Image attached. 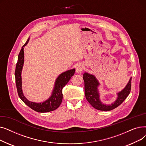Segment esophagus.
<instances>
[{"mask_svg": "<svg viewBox=\"0 0 146 146\" xmlns=\"http://www.w3.org/2000/svg\"><path fill=\"white\" fill-rule=\"evenodd\" d=\"M76 72H78V73H80L82 72L83 69V66L82 64L81 63H79L77 65V66H76Z\"/></svg>", "mask_w": 146, "mask_h": 146, "instance_id": "34e87169", "label": "esophagus"}]
</instances>
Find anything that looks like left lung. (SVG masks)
<instances>
[{"instance_id": "8db88e82", "label": "left lung", "mask_w": 146, "mask_h": 146, "mask_svg": "<svg viewBox=\"0 0 146 146\" xmlns=\"http://www.w3.org/2000/svg\"><path fill=\"white\" fill-rule=\"evenodd\" d=\"M83 78L85 82V94L87 101L94 108L98 110L111 111L116 108L124 101L131 91V78H130L126 87L118 93V98L115 102L110 105H104L99 100V95L98 90V86L99 83L95 76L85 73L83 74Z\"/></svg>"}]
</instances>
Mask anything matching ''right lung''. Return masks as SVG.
<instances>
[{"mask_svg": "<svg viewBox=\"0 0 146 146\" xmlns=\"http://www.w3.org/2000/svg\"><path fill=\"white\" fill-rule=\"evenodd\" d=\"M28 38L25 44L22 46L18 57V61L15 68V82H16L18 94L21 100L24 102L29 108L38 112H47L52 111L58 108L63 99L62 89L64 86L70 80L71 78L74 75L75 69L66 71L61 73L56 79L55 86L50 98L47 101L41 103H35L31 102L24 96L22 90V80H21V72L24 61V47L27 44L29 41Z\"/></svg>", "mask_w": 146, "mask_h": 146, "instance_id": "add662e5", "label": "right lung"}]
</instances>
